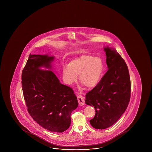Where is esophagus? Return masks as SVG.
I'll use <instances>...</instances> for the list:
<instances>
[{
  "label": "esophagus",
  "mask_w": 152,
  "mask_h": 152,
  "mask_svg": "<svg viewBox=\"0 0 152 152\" xmlns=\"http://www.w3.org/2000/svg\"><path fill=\"white\" fill-rule=\"evenodd\" d=\"M77 100H78V101L80 105H83L84 104V97H83L82 95H78L77 96Z\"/></svg>",
  "instance_id": "34e87169"
}]
</instances>
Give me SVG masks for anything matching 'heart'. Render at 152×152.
<instances>
[{"label":"heart","instance_id":"obj_1","mask_svg":"<svg viewBox=\"0 0 152 152\" xmlns=\"http://www.w3.org/2000/svg\"><path fill=\"white\" fill-rule=\"evenodd\" d=\"M104 70V63L100 57L84 53L72 60L62 68L66 82L71 84L77 81L87 88H93L100 83Z\"/></svg>","mask_w":152,"mask_h":152}]
</instances>
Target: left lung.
Instances as JSON below:
<instances>
[{"label":"left lung","instance_id":"left-lung-1","mask_svg":"<svg viewBox=\"0 0 152 152\" xmlns=\"http://www.w3.org/2000/svg\"><path fill=\"white\" fill-rule=\"evenodd\" d=\"M104 51L109 69L85 98V103L94 107L96 112L90 124L98 129H105L117 122L128 107L131 93L129 73L124 59L111 48H105Z\"/></svg>","mask_w":152,"mask_h":152}]
</instances>
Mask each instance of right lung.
<instances>
[{"label":"right lung","mask_w":152,"mask_h":152,"mask_svg":"<svg viewBox=\"0 0 152 152\" xmlns=\"http://www.w3.org/2000/svg\"><path fill=\"white\" fill-rule=\"evenodd\" d=\"M53 57L30 54L22 74L23 93L28 111L33 120L50 132H62L69 128L73 110L78 107L71 87L61 84L51 70Z\"/></svg>","instance_id":"add662e5"}]
</instances>
